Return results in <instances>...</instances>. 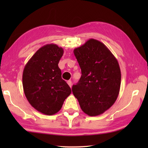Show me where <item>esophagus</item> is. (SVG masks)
<instances>
[{
  "mask_svg": "<svg viewBox=\"0 0 148 148\" xmlns=\"http://www.w3.org/2000/svg\"><path fill=\"white\" fill-rule=\"evenodd\" d=\"M67 84H68L69 86L71 87V86H72V82H71V80H69V81L67 82Z\"/></svg>",
  "mask_w": 148,
  "mask_h": 148,
  "instance_id": "1",
  "label": "esophagus"
}]
</instances>
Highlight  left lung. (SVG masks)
Here are the masks:
<instances>
[{
    "label": "left lung",
    "mask_w": 148,
    "mask_h": 148,
    "mask_svg": "<svg viewBox=\"0 0 148 148\" xmlns=\"http://www.w3.org/2000/svg\"><path fill=\"white\" fill-rule=\"evenodd\" d=\"M82 76L72 91L84 113L90 116L103 114L116 102L121 86L117 60L101 42L89 39L74 49Z\"/></svg>",
    "instance_id": "left-lung-1"
}]
</instances>
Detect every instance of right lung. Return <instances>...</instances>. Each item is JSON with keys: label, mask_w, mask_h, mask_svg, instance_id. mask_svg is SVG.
<instances>
[{"label": "right lung", "mask_w": 148, "mask_h": 148, "mask_svg": "<svg viewBox=\"0 0 148 148\" xmlns=\"http://www.w3.org/2000/svg\"><path fill=\"white\" fill-rule=\"evenodd\" d=\"M63 49L47 44L36 51L25 66L23 87L27 101L41 113L51 116L58 112L71 89L62 79L58 64Z\"/></svg>", "instance_id": "obj_1"}]
</instances>
